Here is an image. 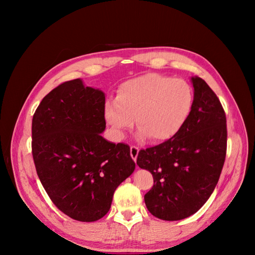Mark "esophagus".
Returning a JSON list of instances; mask_svg holds the SVG:
<instances>
[{
    "label": "esophagus",
    "instance_id": "1",
    "mask_svg": "<svg viewBox=\"0 0 255 255\" xmlns=\"http://www.w3.org/2000/svg\"><path fill=\"white\" fill-rule=\"evenodd\" d=\"M138 153H139V148L134 147V145H131V147H130V155H131V158L133 159V161L137 160Z\"/></svg>",
    "mask_w": 255,
    "mask_h": 255
}]
</instances>
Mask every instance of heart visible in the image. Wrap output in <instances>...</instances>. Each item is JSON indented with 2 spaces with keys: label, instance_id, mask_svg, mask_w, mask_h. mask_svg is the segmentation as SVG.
<instances>
[{
  "label": "heart",
  "instance_id": "heart-1",
  "mask_svg": "<svg viewBox=\"0 0 255 255\" xmlns=\"http://www.w3.org/2000/svg\"><path fill=\"white\" fill-rule=\"evenodd\" d=\"M193 102L186 81L148 73L121 84L116 99L105 102L104 118L117 138L132 127L136 118L139 138L163 142L181 131Z\"/></svg>",
  "mask_w": 255,
  "mask_h": 255
}]
</instances>
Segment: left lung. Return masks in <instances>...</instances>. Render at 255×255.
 <instances>
[{
  "mask_svg": "<svg viewBox=\"0 0 255 255\" xmlns=\"http://www.w3.org/2000/svg\"><path fill=\"white\" fill-rule=\"evenodd\" d=\"M193 108L176 136L140 150L137 164L153 176L144 203L154 217L175 221L196 213L217 185L227 150L226 114L203 79L192 77Z\"/></svg>",
  "mask_w": 255,
  "mask_h": 255,
  "instance_id": "1",
  "label": "left lung"
}]
</instances>
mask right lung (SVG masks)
Listing matches in <instances>:
<instances>
[{"instance_id": "add662e5", "label": "right lung", "mask_w": 255, "mask_h": 255, "mask_svg": "<svg viewBox=\"0 0 255 255\" xmlns=\"http://www.w3.org/2000/svg\"><path fill=\"white\" fill-rule=\"evenodd\" d=\"M104 105V92L75 79L47 94L32 117L38 177L52 203L83 223L104 217L114 192L136 167L128 144L102 137Z\"/></svg>"}]
</instances>
